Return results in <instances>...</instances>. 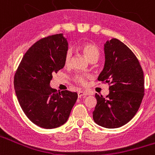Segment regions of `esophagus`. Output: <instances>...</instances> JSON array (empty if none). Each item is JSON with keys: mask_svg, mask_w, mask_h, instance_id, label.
<instances>
[{"mask_svg": "<svg viewBox=\"0 0 155 155\" xmlns=\"http://www.w3.org/2000/svg\"><path fill=\"white\" fill-rule=\"evenodd\" d=\"M87 94H88L87 91H79L78 92V95L79 98H81V97H82V96H85V95H87Z\"/></svg>", "mask_w": 155, "mask_h": 155, "instance_id": "34e87169", "label": "esophagus"}]
</instances>
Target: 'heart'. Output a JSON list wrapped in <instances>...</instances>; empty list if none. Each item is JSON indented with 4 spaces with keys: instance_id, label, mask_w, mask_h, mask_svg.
I'll return each instance as SVG.
<instances>
[{
    "instance_id": "obj_1",
    "label": "heart",
    "mask_w": 155,
    "mask_h": 155,
    "mask_svg": "<svg viewBox=\"0 0 155 155\" xmlns=\"http://www.w3.org/2000/svg\"><path fill=\"white\" fill-rule=\"evenodd\" d=\"M79 48L90 61L93 59L98 60L100 53L99 49L96 45L91 43V42H84L79 46ZM71 57H72V51L71 50H68L66 52L65 56H64V64L66 65H68L70 64ZM88 78H89V76H87V75L78 74L75 78V80L79 84L84 85L87 83V80Z\"/></svg>"
}]
</instances>
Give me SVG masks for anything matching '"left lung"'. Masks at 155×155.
Masks as SVG:
<instances>
[{
    "mask_svg": "<svg viewBox=\"0 0 155 155\" xmlns=\"http://www.w3.org/2000/svg\"><path fill=\"white\" fill-rule=\"evenodd\" d=\"M105 65L98 78L108 83L109 94L104 98L95 94L97 104L93 120L105 128H118L133 119L144 95L143 72L130 48L117 39L104 45Z\"/></svg>",
    "mask_w": 155,
    "mask_h": 155,
    "instance_id": "8db88e82",
    "label": "left lung"
}]
</instances>
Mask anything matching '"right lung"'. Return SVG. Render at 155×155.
Instances as JSON below:
<instances>
[{"instance_id":"obj_1","label":"right lung","mask_w":155,"mask_h":155,"mask_svg":"<svg viewBox=\"0 0 155 155\" xmlns=\"http://www.w3.org/2000/svg\"><path fill=\"white\" fill-rule=\"evenodd\" d=\"M68 46L63 34L39 39L25 53L15 74L14 86L23 112L42 128L65 124L78 98L77 92H58L50 86L53 74L65 65Z\"/></svg>"}]
</instances>
